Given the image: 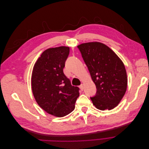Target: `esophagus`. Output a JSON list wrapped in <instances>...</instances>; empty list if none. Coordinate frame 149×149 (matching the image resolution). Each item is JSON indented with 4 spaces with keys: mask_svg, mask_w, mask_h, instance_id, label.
Returning a JSON list of instances; mask_svg holds the SVG:
<instances>
[{
    "mask_svg": "<svg viewBox=\"0 0 149 149\" xmlns=\"http://www.w3.org/2000/svg\"><path fill=\"white\" fill-rule=\"evenodd\" d=\"M79 87H80V88L81 89V91H83L84 87H83V84H80V85L79 86Z\"/></svg>",
    "mask_w": 149,
    "mask_h": 149,
    "instance_id": "obj_1",
    "label": "esophagus"
}]
</instances>
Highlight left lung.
I'll return each mask as SVG.
<instances>
[{
	"label": "left lung",
	"instance_id": "1",
	"mask_svg": "<svg viewBox=\"0 0 149 149\" xmlns=\"http://www.w3.org/2000/svg\"><path fill=\"white\" fill-rule=\"evenodd\" d=\"M77 47L96 87V95L91 97L93 104L101 110L114 109L127 88V73L123 63L102 43H86Z\"/></svg>",
	"mask_w": 149,
	"mask_h": 149
}]
</instances>
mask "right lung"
I'll return each instance as SVG.
<instances>
[{"instance_id":"add662e5","label":"right lung","mask_w":149,"mask_h":149,"mask_svg":"<svg viewBox=\"0 0 149 149\" xmlns=\"http://www.w3.org/2000/svg\"><path fill=\"white\" fill-rule=\"evenodd\" d=\"M69 47L49 48L44 51L35 64L32 88L39 106L47 113L63 117L74 110L80 88L72 86L63 73L69 56Z\"/></svg>"}]
</instances>
